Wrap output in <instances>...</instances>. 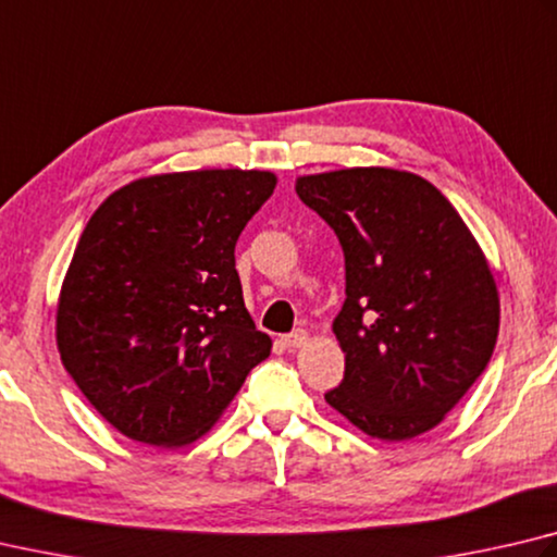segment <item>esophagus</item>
<instances>
[{
    "instance_id": "1",
    "label": "esophagus",
    "mask_w": 557,
    "mask_h": 557,
    "mask_svg": "<svg viewBox=\"0 0 557 557\" xmlns=\"http://www.w3.org/2000/svg\"><path fill=\"white\" fill-rule=\"evenodd\" d=\"M307 341H309V336H307L305 329H297V331H292V333H287V336L280 338L282 346L289 348V350H292V348H301Z\"/></svg>"
}]
</instances>
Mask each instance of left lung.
Here are the masks:
<instances>
[{"mask_svg":"<svg viewBox=\"0 0 557 557\" xmlns=\"http://www.w3.org/2000/svg\"><path fill=\"white\" fill-rule=\"evenodd\" d=\"M295 189L346 258L333 321L346 372L326 401L372 438L421 436L492 358L499 295L487 258L450 201L413 173L348 168L299 177Z\"/></svg>","mask_w":557,"mask_h":557,"instance_id":"8db88e82","label":"left lung"}]
</instances>
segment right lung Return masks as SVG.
Returning <instances> with one entry per match:
<instances>
[{
    "mask_svg": "<svg viewBox=\"0 0 557 557\" xmlns=\"http://www.w3.org/2000/svg\"><path fill=\"white\" fill-rule=\"evenodd\" d=\"M275 185L265 170L153 175L116 189L87 221L55 338L70 377L124 436L187 446L270 356L234 250Z\"/></svg>",
    "mask_w": 557,
    "mask_h": 557,
    "instance_id": "1",
    "label": "right lung"
}]
</instances>
